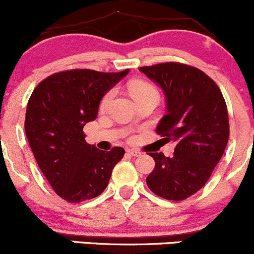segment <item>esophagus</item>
Returning <instances> with one entry per match:
<instances>
[{"instance_id": "obj_1", "label": "esophagus", "mask_w": 254, "mask_h": 254, "mask_svg": "<svg viewBox=\"0 0 254 254\" xmlns=\"http://www.w3.org/2000/svg\"><path fill=\"white\" fill-rule=\"evenodd\" d=\"M127 154L130 155V156H133V157H138V156H140L141 152L138 151V150H134V149H128Z\"/></svg>"}]
</instances>
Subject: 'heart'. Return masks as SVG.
<instances>
[{
  "instance_id": "b5f03b06",
  "label": "heart",
  "mask_w": 254,
  "mask_h": 254,
  "mask_svg": "<svg viewBox=\"0 0 254 254\" xmlns=\"http://www.w3.org/2000/svg\"><path fill=\"white\" fill-rule=\"evenodd\" d=\"M129 93L133 97V99L137 100L138 98L143 97V95L145 94H157V91L151 83L146 82V81L138 80V81H133V82H130ZM113 95H114L113 91L108 92V93L104 95V98L102 99V102H100V108L105 109L106 106L109 105V103L111 102V99H113Z\"/></svg>"
}]
</instances>
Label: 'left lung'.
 <instances>
[{"label": "left lung", "instance_id": "8db88e82", "mask_svg": "<svg viewBox=\"0 0 254 254\" xmlns=\"http://www.w3.org/2000/svg\"><path fill=\"white\" fill-rule=\"evenodd\" d=\"M139 70L166 98L157 134L176 143L172 157L150 152L155 168L146 184L166 200H184L206 184L224 154L229 139L225 100L212 78L189 65L163 63Z\"/></svg>", "mask_w": 254, "mask_h": 254}]
</instances>
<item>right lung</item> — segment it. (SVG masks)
I'll return each instance as SVG.
<instances>
[{
	"label": "right lung",
	"instance_id": "right-lung-1",
	"mask_svg": "<svg viewBox=\"0 0 254 254\" xmlns=\"http://www.w3.org/2000/svg\"><path fill=\"white\" fill-rule=\"evenodd\" d=\"M129 70H67L45 78L30 97L25 133L37 165L67 202L97 197L124 157L120 146L103 151L86 143L84 125L94 121L102 98Z\"/></svg>",
	"mask_w": 254,
	"mask_h": 254
}]
</instances>
